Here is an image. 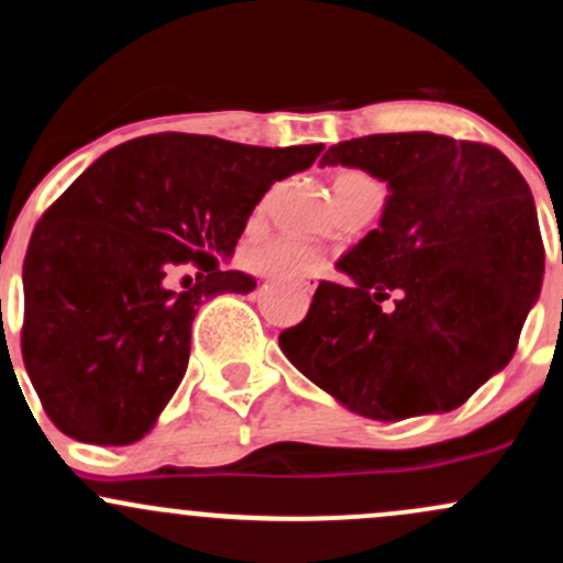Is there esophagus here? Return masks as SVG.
I'll return each mask as SVG.
<instances>
[{
	"label": "esophagus",
	"mask_w": 563,
	"mask_h": 563,
	"mask_svg": "<svg viewBox=\"0 0 563 563\" xmlns=\"http://www.w3.org/2000/svg\"><path fill=\"white\" fill-rule=\"evenodd\" d=\"M298 287H300V289H303V292H308V295H311V292H313V289H317V284H313V282H300V284H298Z\"/></svg>",
	"instance_id": "obj_1"
}]
</instances>
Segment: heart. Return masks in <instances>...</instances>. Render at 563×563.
I'll return each mask as SVG.
<instances>
[{
	"instance_id": "1",
	"label": "heart",
	"mask_w": 563,
	"mask_h": 563,
	"mask_svg": "<svg viewBox=\"0 0 563 563\" xmlns=\"http://www.w3.org/2000/svg\"><path fill=\"white\" fill-rule=\"evenodd\" d=\"M365 185H373V179L360 172H341L332 179L335 196ZM257 211H263V207ZM244 263L257 274L271 276V279H300V276L313 274L319 268V252L298 239H268L246 246Z\"/></svg>"
}]
</instances>
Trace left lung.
<instances>
[{
	"instance_id": "8db88e82",
	"label": "left lung",
	"mask_w": 563,
	"mask_h": 563,
	"mask_svg": "<svg viewBox=\"0 0 563 563\" xmlns=\"http://www.w3.org/2000/svg\"><path fill=\"white\" fill-rule=\"evenodd\" d=\"M319 166L362 168L389 196L376 231L335 263L349 282H319L279 335L284 356L365 419L449 413L510 362L540 298L529 185L499 150L427 131L338 142Z\"/></svg>"
}]
</instances>
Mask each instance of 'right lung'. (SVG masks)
Listing matches in <instances>:
<instances>
[{"label":"right lung","mask_w":563,"mask_h":563,"mask_svg":"<svg viewBox=\"0 0 563 563\" xmlns=\"http://www.w3.org/2000/svg\"><path fill=\"white\" fill-rule=\"evenodd\" d=\"M324 144L255 147L153 134L93 161L45 211L23 260V362L51 421L93 445L142 440L177 391L198 308L257 287L231 260L268 187ZM202 268L177 294L170 274Z\"/></svg>","instance_id":"add662e5"}]
</instances>
